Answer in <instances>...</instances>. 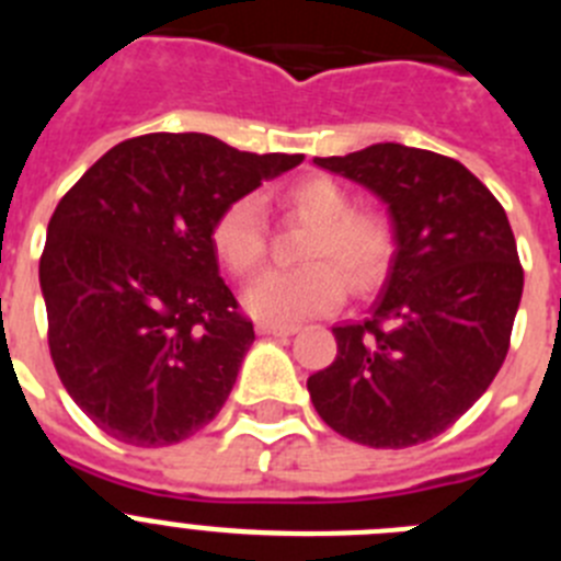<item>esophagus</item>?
<instances>
[{
    "mask_svg": "<svg viewBox=\"0 0 561 561\" xmlns=\"http://www.w3.org/2000/svg\"><path fill=\"white\" fill-rule=\"evenodd\" d=\"M257 334H264V336H291V334H297V325L261 323V325H257Z\"/></svg>",
    "mask_w": 561,
    "mask_h": 561,
    "instance_id": "esophagus-1",
    "label": "esophagus"
}]
</instances>
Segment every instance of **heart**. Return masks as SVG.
<instances>
[{
  "mask_svg": "<svg viewBox=\"0 0 561 561\" xmlns=\"http://www.w3.org/2000/svg\"><path fill=\"white\" fill-rule=\"evenodd\" d=\"M284 202L314 225L306 241L304 270H270L244 291V309L261 323L289 325L329 314L342 304L345 282L354 291L376 284L390 257V227L376 213L351 210L348 191L331 176H304L286 187ZM213 250L236 275H250L264 261V207L255 196H238L213 225Z\"/></svg>",
  "mask_w": 561,
  "mask_h": 561,
  "instance_id": "obj_1",
  "label": "heart"
}]
</instances>
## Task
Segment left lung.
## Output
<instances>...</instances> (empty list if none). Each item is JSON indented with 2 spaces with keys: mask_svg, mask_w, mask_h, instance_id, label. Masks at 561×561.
<instances>
[{
  "mask_svg": "<svg viewBox=\"0 0 561 561\" xmlns=\"http://www.w3.org/2000/svg\"><path fill=\"white\" fill-rule=\"evenodd\" d=\"M314 165L388 207L393 255L365 323H336V359L309 376L334 433L376 449L435 438L485 393L508 354L523 266L508 216L458 160L376 142Z\"/></svg>",
  "mask_w": 561,
  "mask_h": 561,
  "instance_id": "1",
  "label": "left lung"
}]
</instances>
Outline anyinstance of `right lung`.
<instances>
[{
    "mask_svg": "<svg viewBox=\"0 0 561 561\" xmlns=\"http://www.w3.org/2000/svg\"><path fill=\"white\" fill-rule=\"evenodd\" d=\"M300 162L210 134H142L58 202L38 264L49 354L103 433L171 447L219 415L255 331L221 280L213 225Z\"/></svg>",
    "mask_w": 561,
    "mask_h": 561,
    "instance_id": "obj_1",
    "label": "right lung"
}]
</instances>
